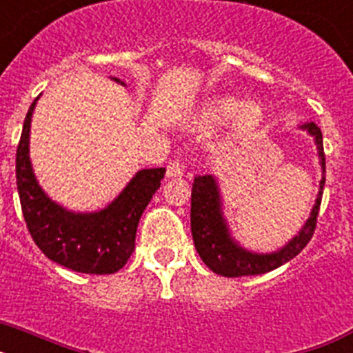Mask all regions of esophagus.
Listing matches in <instances>:
<instances>
[{
    "instance_id": "esophagus-1",
    "label": "esophagus",
    "mask_w": 353,
    "mask_h": 353,
    "mask_svg": "<svg viewBox=\"0 0 353 353\" xmlns=\"http://www.w3.org/2000/svg\"><path fill=\"white\" fill-rule=\"evenodd\" d=\"M166 174L170 176V179H179V176H182L183 162L179 161V159H176V161H171L166 168Z\"/></svg>"
}]
</instances>
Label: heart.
<instances>
[{
	"mask_svg": "<svg viewBox=\"0 0 353 353\" xmlns=\"http://www.w3.org/2000/svg\"><path fill=\"white\" fill-rule=\"evenodd\" d=\"M235 119V132L239 136L244 134H251L252 130H256L263 121V111L260 105L248 104L244 101H240L236 97L223 95L215 97L205 105L203 109V121L207 125H223L230 120Z\"/></svg>",
	"mask_w": 353,
	"mask_h": 353,
	"instance_id": "b5f03b06",
	"label": "heart"
}]
</instances>
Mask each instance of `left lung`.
I'll return each instance as SVG.
<instances>
[{"mask_svg":"<svg viewBox=\"0 0 353 353\" xmlns=\"http://www.w3.org/2000/svg\"><path fill=\"white\" fill-rule=\"evenodd\" d=\"M302 127L310 130L311 136H314L320 159H322V168L325 171L322 130L314 121ZM323 185H325V179H322V182H320L322 191ZM322 191L318 194L311 217L304 224L301 233L290 244H286L281 251L272 252V254H254V252L239 248L228 233L226 223H224L223 214H221V198L214 176H210V174L196 176L191 192V232L196 251L208 269L212 272L219 274V276L240 277L270 272V270L281 267L283 263L297 256L299 252L310 244L314 230H316L318 212H320L323 194Z\"/></svg>","mask_w":353,"mask_h":353,"instance_id":"8db88e82","label":"left lung"}]
</instances>
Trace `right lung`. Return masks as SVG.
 <instances>
[{
    "mask_svg": "<svg viewBox=\"0 0 353 353\" xmlns=\"http://www.w3.org/2000/svg\"><path fill=\"white\" fill-rule=\"evenodd\" d=\"M39 97L30 105L15 154V176L24 221L40 251L67 269L83 274H114L136 248V232L146 205L166 170H143L108 208L95 214H74L43 194L31 170L28 143L30 121Z\"/></svg>",
    "mask_w": 353,
    "mask_h": 353,
    "instance_id": "1",
    "label": "right lung"
}]
</instances>
